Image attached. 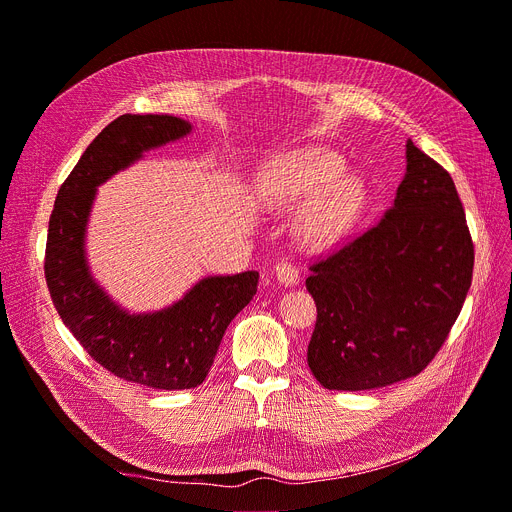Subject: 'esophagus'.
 <instances>
[{
    "label": "esophagus",
    "mask_w": 512,
    "mask_h": 512,
    "mask_svg": "<svg viewBox=\"0 0 512 512\" xmlns=\"http://www.w3.org/2000/svg\"><path fill=\"white\" fill-rule=\"evenodd\" d=\"M276 278L286 286H294L300 280V269L292 261H280L276 265Z\"/></svg>",
    "instance_id": "esophagus-1"
}]
</instances>
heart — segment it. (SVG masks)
Listing matches in <instances>:
<instances>
[{"label":"heart","mask_w":512,"mask_h":512,"mask_svg":"<svg viewBox=\"0 0 512 512\" xmlns=\"http://www.w3.org/2000/svg\"><path fill=\"white\" fill-rule=\"evenodd\" d=\"M342 173L344 162L333 152L304 150L271 162L259 179V193L280 208L309 203L298 218L296 232L304 247L323 249L354 226L366 203L364 185Z\"/></svg>","instance_id":"heart-1"}]
</instances>
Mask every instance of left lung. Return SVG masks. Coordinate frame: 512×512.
<instances>
[{
  "instance_id": "1",
  "label": "left lung",
  "mask_w": 512,
  "mask_h": 512,
  "mask_svg": "<svg viewBox=\"0 0 512 512\" xmlns=\"http://www.w3.org/2000/svg\"><path fill=\"white\" fill-rule=\"evenodd\" d=\"M393 206L306 278L317 323L306 360L333 391L420 374L447 342L473 278V241L451 175L414 142Z\"/></svg>"
}]
</instances>
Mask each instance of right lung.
<instances>
[{"label": "right lung", "instance_id": "obj_1", "mask_svg": "<svg viewBox=\"0 0 512 512\" xmlns=\"http://www.w3.org/2000/svg\"><path fill=\"white\" fill-rule=\"evenodd\" d=\"M191 125L168 115H121L102 129L57 191L49 218L45 278L51 300L80 346L115 377L181 391L206 381L228 323L257 294L259 274L201 280L154 315H127L90 278L84 226L96 187L144 150L173 142Z\"/></svg>", "mask_w": 512, "mask_h": 512}]
</instances>
